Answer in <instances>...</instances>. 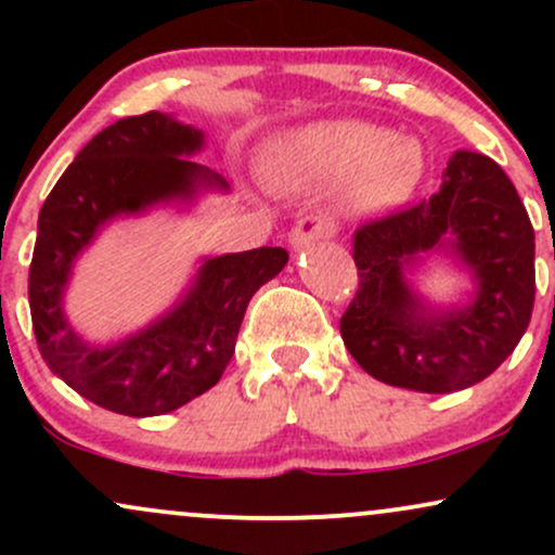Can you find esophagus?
Here are the masks:
<instances>
[{"label": "esophagus", "mask_w": 555, "mask_h": 555, "mask_svg": "<svg viewBox=\"0 0 555 555\" xmlns=\"http://www.w3.org/2000/svg\"><path fill=\"white\" fill-rule=\"evenodd\" d=\"M334 232H336V227L331 224L326 216L308 214V216H302V219H299L295 227H292L289 242H292V247H297V250H299V247H308L318 240L331 237Z\"/></svg>", "instance_id": "obj_1"}]
</instances>
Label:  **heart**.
<instances>
[{
	"instance_id": "obj_1",
	"label": "heart",
	"mask_w": 555,
	"mask_h": 555,
	"mask_svg": "<svg viewBox=\"0 0 555 555\" xmlns=\"http://www.w3.org/2000/svg\"><path fill=\"white\" fill-rule=\"evenodd\" d=\"M269 177L289 190L344 182V206L375 216L397 208L423 180L412 140L362 119H326L286 132L269 151Z\"/></svg>"
}]
</instances>
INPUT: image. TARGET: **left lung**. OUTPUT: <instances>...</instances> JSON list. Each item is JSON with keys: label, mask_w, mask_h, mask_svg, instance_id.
Segmentation results:
<instances>
[{"label": "left lung", "mask_w": 555, "mask_h": 555, "mask_svg": "<svg viewBox=\"0 0 555 555\" xmlns=\"http://www.w3.org/2000/svg\"><path fill=\"white\" fill-rule=\"evenodd\" d=\"M451 249L474 273L462 309L436 311L405 282L420 251ZM360 286L341 315L358 365L388 386L451 393L480 384L530 326L534 232L517 190L493 158L456 151L438 193L354 232Z\"/></svg>", "instance_id": "left-lung-1"}]
</instances>
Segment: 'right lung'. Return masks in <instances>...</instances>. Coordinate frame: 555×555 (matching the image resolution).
<instances>
[{
    "label": "right lung",
    "instance_id": "add662e5",
    "mask_svg": "<svg viewBox=\"0 0 555 555\" xmlns=\"http://www.w3.org/2000/svg\"><path fill=\"white\" fill-rule=\"evenodd\" d=\"M203 132L162 112L119 119L75 156L38 214L28 302L38 352L49 371L104 410L167 415L219 384L234 354L247 302L284 269V247L206 258L180 302L151 326L114 344H88L62 310L75 258L117 216L156 203L193 201L227 182L190 162Z\"/></svg>",
    "mask_w": 555,
    "mask_h": 555
}]
</instances>
